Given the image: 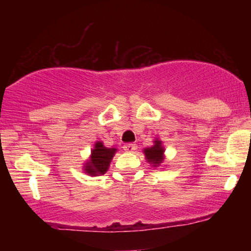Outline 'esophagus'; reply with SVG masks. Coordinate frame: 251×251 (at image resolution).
<instances>
[{"label": "esophagus", "instance_id": "34e87169", "mask_svg": "<svg viewBox=\"0 0 251 251\" xmlns=\"http://www.w3.org/2000/svg\"><path fill=\"white\" fill-rule=\"evenodd\" d=\"M124 150H125V152H128V153H133L135 150H137V145L135 144H125Z\"/></svg>", "mask_w": 251, "mask_h": 251}]
</instances>
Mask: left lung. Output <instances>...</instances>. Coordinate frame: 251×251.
<instances>
[{
  "label": "left lung",
  "mask_w": 251,
  "mask_h": 251,
  "mask_svg": "<svg viewBox=\"0 0 251 251\" xmlns=\"http://www.w3.org/2000/svg\"><path fill=\"white\" fill-rule=\"evenodd\" d=\"M144 155H145V159L148 160V163L151 164L153 168H158L164 163L165 159V149L163 146V142L159 138H155L153 140V145L151 148H146L143 150Z\"/></svg>",
  "instance_id": "1"
}]
</instances>
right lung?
Masks as SVG:
<instances>
[{
  "label": "right lung",
  "mask_w": 251,
  "mask_h": 251,
  "mask_svg": "<svg viewBox=\"0 0 251 251\" xmlns=\"http://www.w3.org/2000/svg\"><path fill=\"white\" fill-rule=\"evenodd\" d=\"M117 151L116 148H106L102 142H96L91 155L83 163V172L92 177L106 174Z\"/></svg>",
  "instance_id": "1"
}]
</instances>
